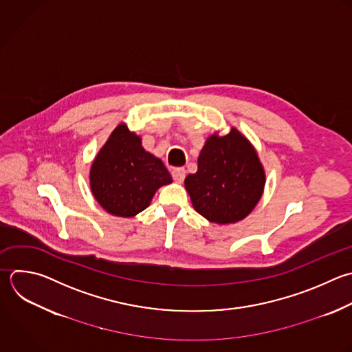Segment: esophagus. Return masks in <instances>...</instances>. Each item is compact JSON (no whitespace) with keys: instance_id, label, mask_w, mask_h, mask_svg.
I'll list each match as a JSON object with an SVG mask.
<instances>
[{"instance_id":"esophagus-1","label":"esophagus","mask_w":352,"mask_h":352,"mask_svg":"<svg viewBox=\"0 0 352 352\" xmlns=\"http://www.w3.org/2000/svg\"><path fill=\"white\" fill-rule=\"evenodd\" d=\"M172 177L176 183H182L186 177V170L183 168H176L172 170Z\"/></svg>"}]
</instances>
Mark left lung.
Here are the masks:
<instances>
[{
	"label": "left lung",
	"instance_id": "left-lung-1",
	"mask_svg": "<svg viewBox=\"0 0 352 352\" xmlns=\"http://www.w3.org/2000/svg\"><path fill=\"white\" fill-rule=\"evenodd\" d=\"M264 184V168L254 147L235 128L206 139L198 170L184 180L194 209L217 224L245 219L260 201Z\"/></svg>",
	"mask_w": 352,
	"mask_h": 352
}]
</instances>
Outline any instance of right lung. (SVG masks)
<instances>
[{
	"label": "right lung",
	"mask_w": 352,
	"mask_h": 352,
	"mask_svg": "<svg viewBox=\"0 0 352 352\" xmlns=\"http://www.w3.org/2000/svg\"><path fill=\"white\" fill-rule=\"evenodd\" d=\"M89 182L106 212L133 217L150 205L160 187L172 183V177L164 162L143 148L140 136L120 124L95 157Z\"/></svg>",
	"instance_id": "1"
}]
</instances>
